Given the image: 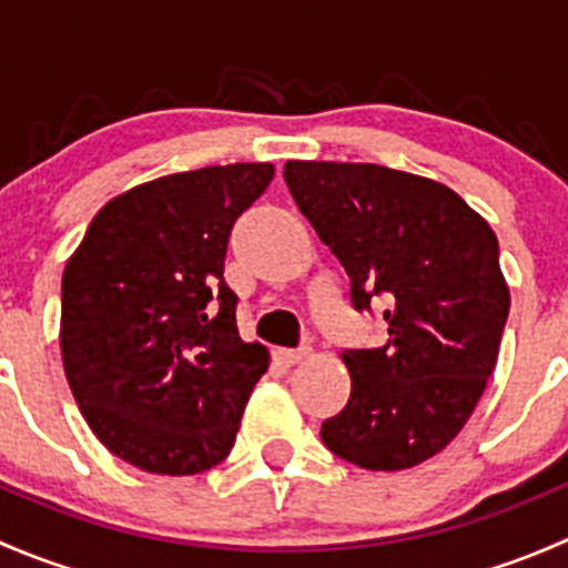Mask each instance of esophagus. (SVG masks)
<instances>
[{
  "mask_svg": "<svg viewBox=\"0 0 568 568\" xmlns=\"http://www.w3.org/2000/svg\"><path fill=\"white\" fill-rule=\"evenodd\" d=\"M307 352H311V348H307V346L277 348V352H274V357H277L283 365H296V363H300V359L307 357Z\"/></svg>",
  "mask_w": 568,
  "mask_h": 568,
  "instance_id": "obj_1",
  "label": "esophagus"
}]
</instances>
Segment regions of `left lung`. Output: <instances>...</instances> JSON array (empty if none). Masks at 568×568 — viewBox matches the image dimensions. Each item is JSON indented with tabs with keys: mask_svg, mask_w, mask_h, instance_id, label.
Wrapping results in <instances>:
<instances>
[{
	"mask_svg": "<svg viewBox=\"0 0 568 568\" xmlns=\"http://www.w3.org/2000/svg\"><path fill=\"white\" fill-rule=\"evenodd\" d=\"M283 175L346 268L354 311L387 302V343L346 348L352 395L321 439L365 469L432 459L497 365L511 305L497 236L454 189L382 164L288 162Z\"/></svg>",
	"mask_w": 568,
	"mask_h": 568,
	"instance_id": "1",
	"label": "left lung"
}]
</instances>
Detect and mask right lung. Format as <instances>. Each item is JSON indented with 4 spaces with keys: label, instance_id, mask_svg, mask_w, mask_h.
Here are the masks:
<instances>
[{
    "label": "right lung",
    "instance_id": "obj_1",
    "mask_svg": "<svg viewBox=\"0 0 568 568\" xmlns=\"http://www.w3.org/2000/svg\"><path fill=\"white\" fill-rule=\"evenodd\" d=\"M272 164L156 178L109 200L62 274L68 385L95 437L156 475L231 454L268 352L239 337L227 239Z\"/></svg>",
    "mask_w": 568,
    "mask_h": 568
}]
</instances>
